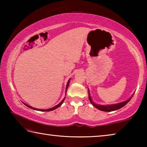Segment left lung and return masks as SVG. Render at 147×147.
Returning a JSON list of instances; mask_svg holds the SVG:
<instances>
[{
	"mask_svg": "<svg viewBox=\"0 0 147 147\" xmlns=\"http://www.w3.org/2000/svg\"><path fill=\"white\" fill-rule=\"evenodd\" d=\"M88 94H89V99L90 102L92 104L94 107H95L96 108H97L99 110L103 111H107V112H109V111H115L117 109H119L121 108H123V106H124L127 104L129 101L130 100V99L132 97L133 95L131 96V97L128 99L127 100H125L124 102H119V103H117V104H108V105H100V104H98L94 102L93 100H92L91 95H90V93H89V90L88 89Z\"/></svg>",
	"mask_w": 147,
	"mask_h": 147,
	"instance_id": "obj_1",
	"label": "left lung"
}]
</instances>
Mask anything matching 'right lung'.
<instances>
[{
	"instance_id": "right-lung-1",
	"label": "right lung",
	"mask_w": 147,
	"mask_h": 147,
	"mask_svg": "<svg viewBox=\"0 0 147 147\" xmlns=\"http://www.w3.org/2000/svg\"><path fill=\"white\" fill-rule=\"evenodd\" d=\"M69 82H70V79L69 80L68 82H67V86H66V88H65V94H66V93H67V88H68V86H69ZM65 97H64V98L63 99V100H62L61 101V102H60V103H59V104H58V105H56V106H54L53 108H49V109H38V108H33V107H32V106H30L28 105V104H25V103H23V104H24V105L26 106L27 107H28V108H31V109H34V110H38V111H50L54 110V109H56V108H58V107L60 106L61 105V104H63V101H64V100H65Z\"/></svg>"
}]
</instances>
